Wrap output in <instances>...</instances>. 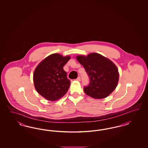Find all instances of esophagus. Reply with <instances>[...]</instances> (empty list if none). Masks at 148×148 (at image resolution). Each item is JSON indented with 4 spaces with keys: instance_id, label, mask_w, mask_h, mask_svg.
Listing matches in <instances>:
<instances>
[{
    "instance_id": "1",
    "label": "esophagus",
    "mask_w": 148,
    "mask_h": 148,
    "mask_svg": "<svg viewBox=\"0 0 148 148\" xmlns=\"http://www.w3.org/2000/svg\"><path fill=\"white\" fill-rule=\"evenodd\" d=\"M77 81H80V80H81V78H80V77H77Z\"/></svg>"
}]
</instances>
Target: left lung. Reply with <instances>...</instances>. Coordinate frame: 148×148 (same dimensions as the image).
Masks as SVG:
<instances>
[{
  "instance_id": "1",
  "label": "left lung",
  "mask_w": 148,
  "mask_h": 148,
  "mask_svg": "<svg viewBox=\"0 0 148 148\" xmlns=\"http://www.w3.org/2000/svg\"><path fill=\"white\" fill-rule=\"evenodd\" d=\"M77 59L90 79L89 85L84 87L86 94L93 98L103 99L115 90L119 74L118 68L110 60L95 53L86 56H78Z\"/></svg>"
}]
</instances>
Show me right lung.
<instances>
[{
  "label": "right lung",
  "instance_id": "1",
  "mask_svg": "<svg viewBox=\"0 0 148 148\" xmlns=\"http://www.w3.org/2000/svg\"><path fill=\"white\" fill-rule=\"evenodd\" d=\"M70 58L55 53L47 56L36 66L33 74L35 89L47 100H58L68 92L71 80L67 78L63 66Z\"/></svg>",
  "mask_w": 148,
  "mask_h": 148
}]
</instances>
